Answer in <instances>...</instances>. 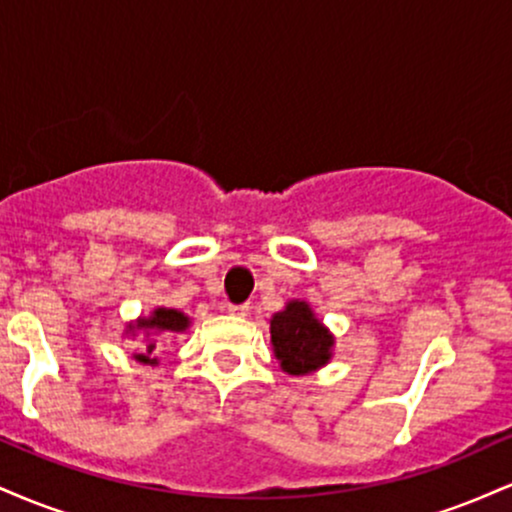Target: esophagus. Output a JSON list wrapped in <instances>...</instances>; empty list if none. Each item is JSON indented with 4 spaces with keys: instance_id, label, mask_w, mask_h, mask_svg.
<instances>
[{
    "instance_id": "34e87169",
    "label": "esophagus",
    "mask_w": 512,
    "mask_h": 512,
    "mask_svg": "<svg viewBox=\"0 0 512 512\" xmlns=\"http://www.w3.org/2000/svg\"><path fill=\"white\" fill-rule=\"evenodd\" d=\"M250 305L243 303V305H228V315H236V317H245L248 315Z\"/></svg>"
}]
</instances>
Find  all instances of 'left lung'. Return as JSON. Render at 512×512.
Instances as JSON below:
<instances>
[{
  "mask_svg": "<svg viewBox=\"0 0 512 512\" xmlns=\"http://www.w3.org/2000/svg\"><path fill=\"white\" fill-rule=\"evenodd\" d=\"M269 342L279 368L296 378L325 368L334 356V334L303 298L269 317Z\"/></svg>",
  "mask_w": 512,
  "mask_h": 512,
  "instance_id": "8db88e82",
  "label": "left lung"
}]
</instances>
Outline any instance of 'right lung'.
Returning <instances> with one entry per match:
<instances>
[{
  "instance_id": "add662e5",
  "label": "right lung",
  "mask_w": 512,
  "mask_h": 512,
  "mask_svg": "<svg viewBox=\"0 0 512 512\" xmlns=\"http://www.w3.org/2000/svg\"><path fill=\"white\" fill-rule=\"evenodd\" d=\"M192 325V317L178 308L158 305L149 315H139L137 320H129L125 327V337L137 339L142 334V346L134 349L132 358L142 366H158V337L163 334H182Z\"/></svg>"
}]
</instances>
